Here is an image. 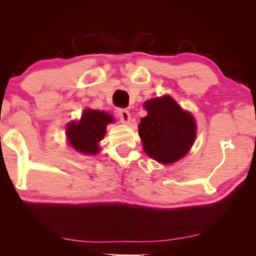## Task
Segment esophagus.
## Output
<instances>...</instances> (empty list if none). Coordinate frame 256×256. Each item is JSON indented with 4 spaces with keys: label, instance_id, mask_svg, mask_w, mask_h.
<instances>
[{
    "label": "esophagus",
    "instance_id": "obj_1",
    "mask_svg": "<svg viewBox=\"0 0 256 256\" xmlns=\"http://www.w3.org/2000/svg\"><path fill=\"white\" fill-rule=\"evenodd\" d=\"M118 118H120L122 124H129V121H130V113L127 110H118Z\"/></svg>",
    "mask_w": 256,
    "mask_h": 256
}]
</instances>
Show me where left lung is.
Returning a JSON list of instances; mask_svg holds the SVG:
<instances>
[{
  "label": "left lung",
  "mask_w": 256,
  "mask_h": 256,
  "mask_svg": "<svg viewBox=\"0 0 256 256\" xmlns=\"http://www.w3.org/2000/svg\"><path fill=\"white\" fill-rule=\"evenodd\" d=\"M148 115L141 118L138 135L149 157L169 164L180 160L194 144L196 122L169 96L146 101Z\"/></svg>",
  "instance_id": "left-lung-1"
}]
</instances>
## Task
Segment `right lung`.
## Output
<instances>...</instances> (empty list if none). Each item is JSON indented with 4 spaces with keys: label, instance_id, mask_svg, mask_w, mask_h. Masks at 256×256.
Returning a JSON list of instances; mask_svg holds the SVG:
<instances>
[{
    "label": "right lung",
    "instance_id": "obj_1",
    "mask_svg": "<svg viewBox=\"0 0 256 256\" xmlns=\"http://www.w3.org/2000/svg\"><path fill=\"white\" fill-rule=\"evenodd\" d=\"M113 121L112 115L99 110H86L82 120L72 122L66 129L70 143L79 152L94 155L99 152V143L106 134V126Z\"/></svg>",
    "mask_w": 256,
    "mask_h": 256
}]
</instances>
